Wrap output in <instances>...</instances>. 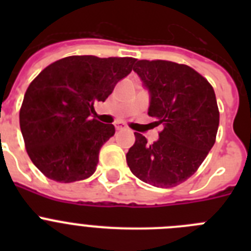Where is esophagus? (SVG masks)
Returning <instances> with one entry per match:
<instances>
[{"label":"esophagus","instance_id":"esophagus-1","mask_svg":"<svg viewBox=\"0 0 251 251\" xmlns=\"http://www.w3.org/2000/svg\"><path fill=\"white\" fill-rule=\"evenodd\" d=\"M115 128H117V130H123V129H126V126L118 122V123H115Z\"/></svg>","mask_w":251,"mask_h":251}]
</instances>
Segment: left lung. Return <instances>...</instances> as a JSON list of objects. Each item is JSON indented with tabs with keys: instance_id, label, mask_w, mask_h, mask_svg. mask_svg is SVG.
<instances>
[{
	"instance_id": "left-lung-1",
	"label": "left lung",
	"mask_w": 251,
	"mask_h": 251,
	"mask_svg": "<svg viewBox=\"0 0 251 251\" xmlns=\"http://www.w3.org/2000/svg\"><path fill=\"white\" fill-rule=\"evenodd\" d=\"M133 70L150 90L148 115L163 129L152 145L134 133L128 167L143 182L175 187L199 170L216 141L220 113L214 88L188 65L167 60H137Z\"/></svg>"
}]
</instances>
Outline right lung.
Instances as JSON below:
<instances>
[{
    "label": "right lung",
    "mask_w": 251,
    "mask_h": 251,
    "mask_svg": "<svg viewBox=\"0 0 251 251\" xmlns=\"http://www.w3.org/2000/svg\"><path fill=\"white\" fill-rule=\"evenodd\" d=\"M134 57L75 55L46 66L31 81L20 109L27 154L48 178L75 182L92 176L113 124L90 119L115 84L132 72Z\"/></svg>",
    "instance_id": "1"
}]
</instances>
